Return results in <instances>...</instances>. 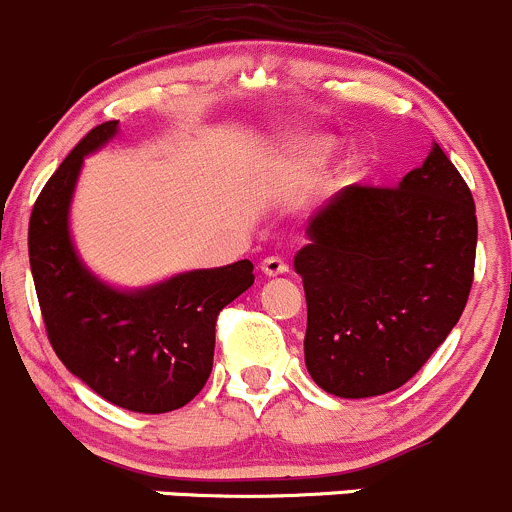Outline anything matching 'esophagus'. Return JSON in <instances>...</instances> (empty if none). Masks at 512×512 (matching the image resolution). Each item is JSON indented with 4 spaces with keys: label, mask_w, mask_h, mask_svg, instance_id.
<instances>
[{
    "label": "esophagus",
    "mask_w": 512,
    "mask_h": 512,
    "mask_svg": "<svg viewBox=\"0 0 512 512\" xmlns=\"http://www.w3.org/2000/svg\"><path fill=\"white\" fill-rule=\"evenodd\" d=\"M262 272H265V275H270V277L285 275V272H289V265L285 260H282V257L272 255V257H265V260H262Z\"/></svg>",
    "instance_id": "1"
}]
</instances>
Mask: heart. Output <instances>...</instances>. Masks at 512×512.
Instances as JSON below:
<instances>
[{
  "label": "heart",
  "instance_id": "b5f03b06",
  "mask_svg": "<svg viewBox=\"0 0 512 512\" xmlns=\"http://www.w3.org/2000/svg\"><path fill=\"white\" fill-rule=\"evenodd\" d=\"M299 148H302V151L307 153L309 158L322 160V158H327L329 151H332V143L324 141V138H309V141H304ZM347 173H349V175H356V173H359V165L352 163V165H349V168H347Z\"/></svg>",
  "mask_w": 512,
  "mask_h": 512
}]
</instances>
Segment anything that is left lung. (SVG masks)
Segmentation results:
<instances>
[{
  "label": "left lung",
  "mask_w": 512,
  "mask_h": 512,
  "mask_svg": "<svg viewBox=\"0 0 512 512\" xmlns=\"http://www.w3.org/2000/svg\"><path fill=\"white\" fill-rule=\"evenodd\" d=\"M294 257L307 297L304 361L327 394L404 386L466 309L478 220L471 188L438 143L396 188L347 185Z\"/></svg>",
  "instance_id": "obj_1"
}]
</instances>
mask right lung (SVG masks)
<instances>
[{"label": "right lung", "mask_w": 512, "mask_h": 512, "mask_svg": "<svg viewBox=\"0 0 512 512\" xmlns=\"http://www.w3.org/2000/svg\"><path fill=\"white\" fill-rule=\"evenodd\" d=\"M91 128L46 180L29 218V265L51 349L66 369L121 409L168 414L203 391L223 307L252 287V262L195 270L138 292L96 280L69 237V203L86 153L116 136Z\"/></svg>", "instance_id": "right-lung-1"}]
</instances>
